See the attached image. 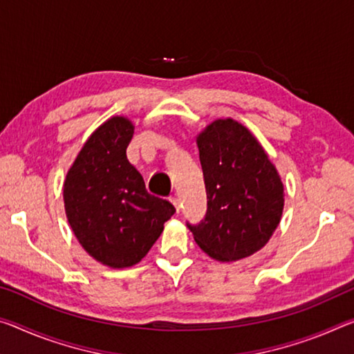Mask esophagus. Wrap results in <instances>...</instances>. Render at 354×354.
Returning a JSON list of instances; mask_svg holds the SVG:
<instances>
[{
  "mask_svg": "<svg viewBox=\"0 0 354 354\" xmlns=\"http://www.w3.org/2000/svg\"><path fill=\"white\" fill-rule=\"evenodd\" d=\"M170 201L173 203V206H175L176 212H179V209H181V205H179V198L178 197H170Z\"/></svg>",
  "mask_w": 354,
  "mask_h": 354,
  "instance_id": "1",
  "label": "esophagus"
}]
</instances>
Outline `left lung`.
Here are the masks:
<instances>
[{"label":"left lung","instance_id":"8db88e82","mask_svg":"<svg viewBox=\"0 0 354 354\" xmlns=\"http://www.w3.org/2000/svg\"><path fill=\"white\" fill-rule=\"evenodd\" d=\"M207 211L189 225L195 243L217 261H236L265 248L283 212V183L248 127L233 118L197 136Z\"/></svg>","mask_w":354,"mask_h":354}]
</instances>
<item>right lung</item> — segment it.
Masks as SVG:
<instances>
[{"instance_id":"obj_1","label":"right lung","mask_w":354,"mask_h":354,"mask_svg":"<svg viewBox=\"0 0 354 354\" xmlns=\"http://www.w3.org/2000/svg\"><path fill=\"white\" fill-rule=\"evenodd\" d=\"M126 116H111L83 145L67 171L63 198L75 238L94 260L122 269L142 261L175 214L170 201L148 194L126 149L133 137Z\"/></svg>"}]
</instances>
